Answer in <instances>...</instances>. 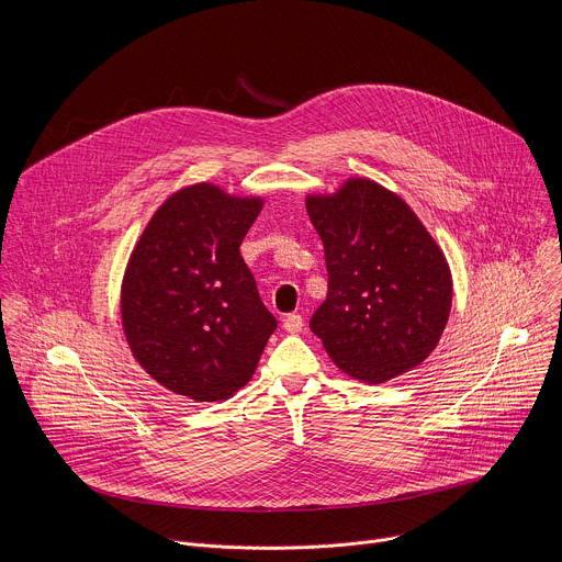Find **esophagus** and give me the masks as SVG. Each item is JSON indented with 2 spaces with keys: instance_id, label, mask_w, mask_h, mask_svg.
<instances>
[{
  "instance_id": "esophagus-1",
  "label": "esophagus",
  "mask_w": 562,
  "mask_h": 562,
  "mask_svg": "<svg viewBox=\"0 0 562 562\" xmlns=\"http://www.w3.org/2000/svg\"><path fill=\"white\" fill-rule=\"evenodd\" d=\"M282 327H284L286 334H300L302 327H304V319H302V315H297V313H289V315L282 319Z\"/></svg>"
}]
</instances>
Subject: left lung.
Wrapping results in <instances>:
<instances>
[{
  "mask_svg": "<svg viewBox=\"0 0 562 562\" xmlns=\"http://www.w3.org/2000/svg\"><path fill=\"white\" fill-rule=\"evenodd\" d=\"M323 237L329 291L311 317L336 367L380 384L423 364L447 327L449 262L414 209L369 178L334 193H308Z\"/></svg>",
  "mask_w": 562,
  "mask_h": 562,
  "instance_id": "1",
  "label": "left lung"
}]
</instances>
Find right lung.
<instances>
[{"label":"right lung","mask_w":562,"mask_h":562,"mask_svg":"<svg viewBox=\"0 0 562 562\" xmlns=\"http://www.w3.org/2000/svg\"><path fill=\"white\" fill-rule=\"evenodd\" d=\"M260 195L211 182L157 206L126 262L120 313L137 364L165 389L220 403L243 389L276 331L239 245Z\"/></svg>","instance_id":"obj_1"}]
</instances>
